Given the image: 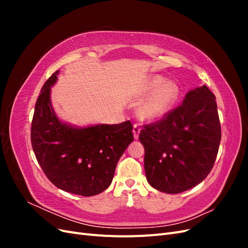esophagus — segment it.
Returning a JSON list of instances; mask_svg holds the SVG:
<instances>
[{
    "instance_id": "esophagus-1",
    "label": "esophagus",
    "mask_w": 248,
    "mask_h": 248,
    "mask_svg": "<svg viewBox=\"0 0 248 248\" xmlns=\"http://www.w3.org/2000/svg\"><path fill=\"white\" fill-rule=\"evenodd\" d=\"M132 132H133V137L136 140L139 139L140 136V128L138 125H133V128H132Z\"/></svg>"
}]
</instances>
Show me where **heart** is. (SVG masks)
<instances>
[{
  "label": "heart",
  "instance_id": "obj_1",
  "mask_svg": "<svg viewBox=\"0 0 248 248\" xmlns=\"http://www.w3.org/2000/svg\"><path fill=\"white\" fill-rule=\"evenodd\" d=\"M148 96L138 108V116L142 121H156L166 116L180 95L179 86L172 80L156 76L149 78L141 91Z\"/></svg>",
  "mask_w": 248,
  "mask_h": 248
}]
</instances>
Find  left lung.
<instances>
[{
	"instance_id": "1",
	"label": "left lung",
	"mask_w": 248,
	"mask_h": 248,
	"mask_svg": "<svg viewBox=\"0 0 248 248\" xmlns=\"http://www.w3.org/2000/svg\"><path fill=\"white\" fill-rule=\"evenodd\" d=\"M220 140L215 96L206 85L190 90L182 106L140 133L148 183L170 194L197 186L212 170Z\"/></svg>"
}]
</instances>
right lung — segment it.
I'll return each mask as SVG.
<instances>
[{"mask_svg": "<svg viewBox=\"0 0 248 248\" xmlns=\"http://www.w3.org/2000/svg\"><path fill=\"white\" fill-rule=\"evenodd\" d=\"M60 71L43 85L31 128L32 148L44 174L58 188L84 197L106 190L117 163L133 140L130 121L78 127L61 121L50 92Z\"/></svg>", "mask_w": 248, "mask_h": 248, "instance_id": "right-lung-1", "label": "right lung"}]
</instances>
